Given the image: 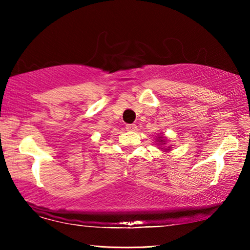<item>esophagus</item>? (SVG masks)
<instances>
[{"label": "esophagus", "instance_id": "obj_1", "mask_svg": "<svg viewBox=\"0 0 250 250\" xmlns=\"http://www.w3.org/2000/svg\"><path fill=\"white\" fill-rule=\"evenodd\" d=\"M125 128H126V130H128V131H135V130L138 129V125H134V124H132V125H126Z\"/></svg>", "mask_w": 250, "mask_h": 250}]
</instances>
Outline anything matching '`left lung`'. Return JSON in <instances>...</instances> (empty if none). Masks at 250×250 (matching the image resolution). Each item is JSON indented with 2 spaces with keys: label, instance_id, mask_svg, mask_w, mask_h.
Masks as SVG:
<instances>
[{
  "label": "left lung",
  "instance_id": "left-lung-1",
  "mask_svg": "<svg viewBox=\"0 0 250 250\" xmlns=\"http://www.w3.org/2000/svg\"><path fill=\"white\" fill-rule=\"evenodd\" d=\"M160 138V137H159ZM160 143H159V145H164V140H163V139H160V141H159ZM163 147V146H162ZM162 147H161V149H162ZM168 149H170V147H167V149H163V150H168Z\"/></svg>",
  "mask_w": 250,
  "mask_h": 250
}]
</instances>
